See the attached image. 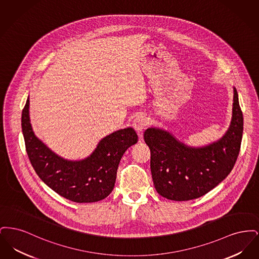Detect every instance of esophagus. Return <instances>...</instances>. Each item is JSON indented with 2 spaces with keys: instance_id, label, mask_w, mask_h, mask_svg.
Here are the masks:
<instances>
[{
  "instance_id": "obj_1",
  "label": "esophagus",
  "mask_w": 259,
  "mask_h": 259,
  "mask_svg": "<svg viewBox=\"0 0 259 259\" xmlns=\"http://www.w3.org/2000/svg\"><path fill=\"white\" fill-rule=\"evenodd\" d=\"M147 126H148V119H147V117L145 115L141 114V115L136 116L135 118H134V120H133V127H134V129L137 131L138 135L140 136V137L142 136L143 131L147 128Z\"/></svg>"
}]
</instances>
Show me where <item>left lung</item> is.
I'll return each instance as SVG.
<instances>
[{
	"mask_svg": "<svg viewBox=\"0 0 259 259\" xmlns=\"http://www.w3.org/2000/svg\"><path fill=\"white\" fill-rule=\"evenodd\" d=\"M244 119L234 88L231 124L222 139L209 146L186 147L169 132L148 128L144 134L150 149V170L156 191L174 201L201 197L230 174L238 158Z\"/></svg>",
	"mask_w": 259,
	"mask_h": 259,
	"instance_id": "obj_1",
	"label": "left lung"
}]
</instances>
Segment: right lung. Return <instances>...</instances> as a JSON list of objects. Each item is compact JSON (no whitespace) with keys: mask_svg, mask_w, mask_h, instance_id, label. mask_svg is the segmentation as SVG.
<instances>
[{"mask_svg":"<svg viewBox=\"0 0 259 259\" xmlns=\"http://www.w3.org/2000/svg\"><path fill=\"white\" fill-rule=\"evenodd\" d=\"M21 126L29 160L39 179L60 196L75 203H92L109 196L124 152L138 142L133 128L121 129L102 139L87 159L65 160L34 134L29 118V98L22 111Z\"/></svg>","mask_w":259,"mask_h":259,"instance_id":"1","label":"right lung"}]
</instances>
